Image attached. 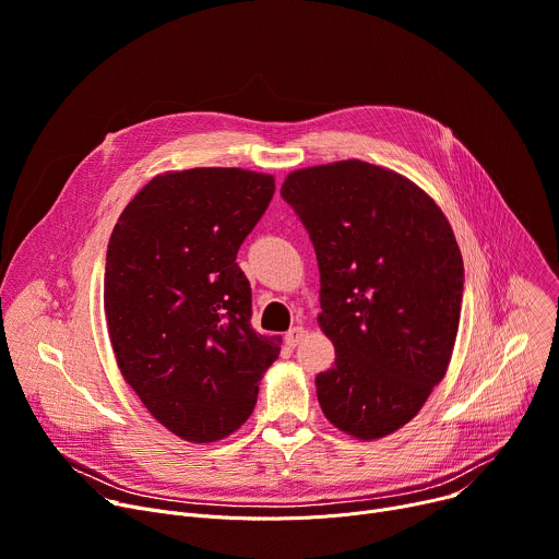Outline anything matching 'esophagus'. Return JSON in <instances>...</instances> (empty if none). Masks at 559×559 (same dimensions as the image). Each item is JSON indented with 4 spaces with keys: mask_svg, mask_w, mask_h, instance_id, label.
Returning <instances> with one entry per match:
<instances>
[{
    "mask_svg": "<svg viewBox=\"0 0 559 559\" xmlns=\"http://www.w3.org/2000/svg\"><path fill=\"white\" fill-rule=\"evenodd\" d=\"M302 336H306V330H302L300 325H296V328H292V330L285 334V345H287V347H296V345L302 341Z\"/></svg>",
    "mask_w": 559,
    "mask_h": 559,
    "instance_id": "34e87169",
    "label": "esophagus"
}]
</instances>
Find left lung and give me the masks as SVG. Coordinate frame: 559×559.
Returning a JSON list of instances; mask_svg holds the SVG:
<instances>
[{
  "instance_id": "left-lung-1",
  "label": "left lung",
  "mask_w": 559,
  "mask_h": 559,
  "mask_svg": "<svg viewBox=\"0 0 559 559\" xmlns=\"http://www.w3.org/2000/svg\"><path fill=\"white\" fill-rule=\"evenodd\" d=\"M281 195L314 245L319 325L336 349L317 374L321 411L352 437H385L448 370L464 296L460 245L424 189L370 163L292 171Z\"/></svg>"
}]
</instances>
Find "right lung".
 Listing matches in <instances>:
<instances>
[{"label": "right lung", "mask_w": 559, "mask_h": 559, "mask_svg": "<svg viewBox=\"0 0 559 559\" xmlns=\"http://www.w3.org/2000/svg\"><path fill=\"white\" fill-rule=\"evenodd\" d=\"M274 178L200 167L148 180L118 218L105 312L118 368L174 435L210 443L251 415L281 338L251 330L236 253L265 214Z\"/></svg>", "instance_id": "add662e5"}]
</instances>
